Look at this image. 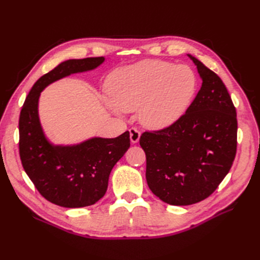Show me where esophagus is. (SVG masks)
Returning a JSON list of instances; mask_svg holds the SVG:
<instances>
[{"label":"esophagus","instance_id":"1","mask_svg":"<svg viewBox=\"0 0 260 260\" xmlns=\"http://www.w3.org/2000/svg\"><path fill=\"white\" fill-rule=\"evenodd\" d=\"M129 132H130V140H131V142H132L133 144L138 143L139 140H140V137H141L140 131H139L138 129H136V128H131V129L129 130Z\"/></svg>","mask_w":260,"mask_h":260}]
</instances>
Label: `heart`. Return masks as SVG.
<instances>
[{
	"label": "heart",
	"instance_id": "heart-1",
	"mask_svg": "<svg viewBox=\"0 0 260 260\" xmlns=\"http://www.w3.org/2000/svg\"><path fill=\"white\" fill-rule=\"evenodd\" d=\"M106 89L109 111L121 115L140 109L141 123L158 130L184 115L198 91V77L185 65L147 59L114 70Z\"/></svg>",
	"mask_w": 260,
	"mask_h": 260
}]
</instances>
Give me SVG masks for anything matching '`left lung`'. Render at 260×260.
Listing matches in <instances>:
<instances>
[{"instance_id": "1", "label": "left lung", "mask_w": 260, "mask_h": 260, "mask_svg": "<svg viewBox=\"0 0 260 260\" xmlns=\"http://www.w3.org/2000/svg\"><path fill=\"white\" fill-rule=\"evenodd\" d=\"M187 56L203 81L198 95L174 124L140 138L148 187L176 206L192 205L214 193L237 153V112L229 92L218 75Z\"/></svg>"}]
</instances>
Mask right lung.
<instances>
[{"label": "right lung", "mask_w": 260, "mask_h": 260, "mask_svg": "<svg viewBox=\"0 0 260 260\" xmlns=\"http://www.w3.org/2000/svg\"><path fill=\"white\" fill-rule=\"evenodd\" d=\"M104 57L68 59L39 79L19 117L22 167L45 200L66 208L95 204L106 193L113 167L130 147L125 131L114 139L91 138L79 144L55 145L45 137L39 118V99L49 84L73 74L98 68Z\"/></svg>", "instance_id": "right-lung-1"}]
</instances>
